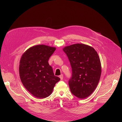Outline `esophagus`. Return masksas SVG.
Wrapping results in <instances>:
<instances>
[{"label": "esophagus", "instance_id": "1", "mask_svg": "<svg viewBox=\"0 0 122 122\" xmlns=\"http://www.w3.org/2000/svg\"><path fill=\"white\" fill-rule=\"evenodd\" d=\"M59 77H60V78H61V80H62V79H63V75L62 74H61V75L59 76Z\"/></svg>", "mask_w": 122, "mask_h": 122}]
</instances>
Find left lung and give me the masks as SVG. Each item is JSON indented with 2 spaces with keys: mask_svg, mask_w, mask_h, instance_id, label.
Here are the masks:
<instances>
[{
  "mask_svg": "<svg viewBox=\"0 0 122 122\" xmlns=\"http://www.w3.org/2000/svg\"><path fill=\"white\" fill-rule=\"evenodd\" d=\"M63 50L72 68L69 81L70 91L79 99L86 98L93 92L100 79L102 67L98 53L92 47L82 44L66 46Z\"/></svg>",
  "mask_w": 122,
  "mask_h": 122,
  "instance_id": "obj_1",
  "label": "left lung"
}]
</instances>
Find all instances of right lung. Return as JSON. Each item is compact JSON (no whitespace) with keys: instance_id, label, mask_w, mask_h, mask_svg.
I'll return each mask as SVG.
<instances>
[{"instance_id":"obj_1","label":"right lung","mask_w":122,"mask_h":122,"mask_svg":"<svg viewBox=\"0 0 122 122\" xmlns=\"http://www.w3.org/2000/svg\"><path fill=\"white\" fill-rule=\"evenodd\" d=\"M55 47L40 45L29 48L20 61L19 75L25 88L34 96L43 99L51 95L60 78L48 63Z\"/></svg>"}]
</instances>
